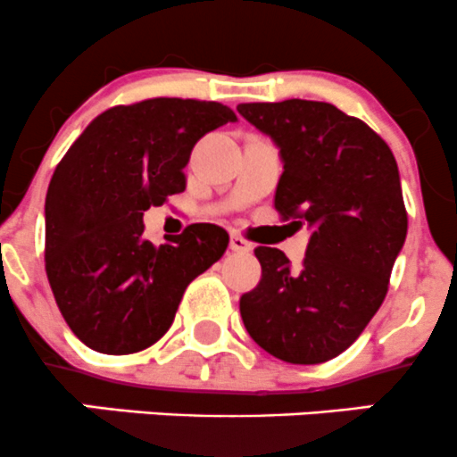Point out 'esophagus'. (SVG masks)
Instances as JSON below:
<instances>
[{"mask_svg":"<svg viewBox=\"0 0 457 457\" xmlns=\"http://www.w3.org/2000/svg\"><path fill=\"white\" fill-rule=\"evenodd\" d=\"M229 247H232V252H238V253L252 252V243H247L243 237H238V234H232V238H229Z\"/></svg>","mask_w":457,"mask_h":457,"instance_id":"34e87169","label":"esophagus"}]
</instances>
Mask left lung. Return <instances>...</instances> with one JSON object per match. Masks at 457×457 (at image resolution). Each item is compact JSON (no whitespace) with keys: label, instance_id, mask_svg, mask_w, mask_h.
Wrapping results in <instances>:
<instances>
[{"label":"left lung","instance_id":"obj_1","mask_svg":"<svg viewBox=\"0 0 457 457\" xmlns=\"http://www.w3.org/2000/svg\"><path fill=\"white\" fill-rule=\"evenodd\" d=\"M238 113L280 148L276 210L306 220L302 265L256 247L262 278L241 297L249 337L287 363L342 354L372 320L407 237L401 177L390 146L359 118L317 100L245 103Z\"/></svg>","mask_w":457,"mask_h":457}]
</instances>
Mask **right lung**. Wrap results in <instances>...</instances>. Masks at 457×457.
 Wrapping results in <instances>:
<instances>
[{
    "instance_id": "right-lung-1",
    "label": "right lung",
    "mask_w": 457,
    "mask_h": 457,
    "mask_svg": "<svg viewBox=\"0 0 457 457\" xmlns=\"http://www.w3.org/2000/svg\"><path fill=\"white\" fill-rule=\"evenodd\" d=\"M208 100L151 98L100 113L70 146L46 196V273L71 333L91 350L131 354L170 328L186 287L228 249L212 223L175 241L142 237V216L186 190L195 144L234 122Z\"/></svg>"
}]
</instances>
